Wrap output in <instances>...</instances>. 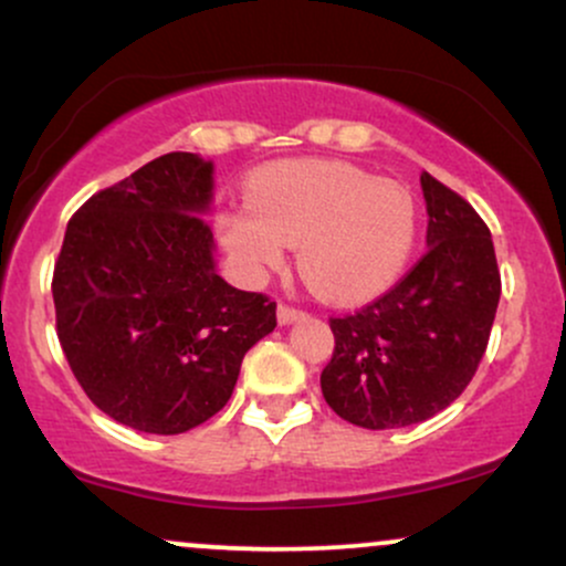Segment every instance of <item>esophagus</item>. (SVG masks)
Instances as JSON below:
<instances>
[{"label": "esophagus", "mask_w": 566, "mask_h": 566, "mask_svg": "<svg viewBox=\"0 0 566 566\" xmlns=\"http://www.w3.org/2000/svg\"><path fill=\"white\" fill-rule=\"evenodd\" d=\"M276 319H279V324H282V327H287V324H295V322L305 319V311H301V308H290V305L279 303Z\"/></svg>", "instance_id": "esophagus-1"}]
</instances>
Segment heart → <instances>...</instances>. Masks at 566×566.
I'll return each instance as SVG.
<instances>
[{"label":"heart","mask_w":566,"mask_h":566,"mask_svg":"<svg viewBox=\"0 0 566 566\" xmlns=\"http://www.w3.org/2000/svg\"><path fill=\"white\" fill-rule=\"evenodd\" d=\"M220 242L244 276L297 269L322 301L367 303L386 292L412 258L418 205L409 188L335 159L274 165L250 188V207L220 216Z\"/></svg>","instance_id":"obj_1"}]
</instances>
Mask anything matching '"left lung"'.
Masks as SVG:
<instances>
[{
	"label": "left lung",
	"instance_id": "obj_1",
	"mask_svg": "<svg viewBox=\"0 0 566 566\" xmlns=\"http://www.w3.org/2000/svg\"><path fill=\"white\" fill-rule=\"evenodd\" d=\"M426 255L359 314L329 319L335 350L322 373L327 405L382 431L423 423L465 391L500 301L490 229L463 197L423 172Z\"/></svg>",
	"mask_w": 566,
	"mask_h": 566
}]
</instances>
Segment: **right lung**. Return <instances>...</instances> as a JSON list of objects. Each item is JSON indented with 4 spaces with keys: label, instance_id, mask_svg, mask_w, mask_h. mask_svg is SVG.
<instances>
[{
    "label": "right lung",
    "instance_id": "1",
    "mask_svg": "<svg viewBox=\"0 0 566 566\" xmlns=\"http://www.w3.org/2000/svg\"><path fill=\"white\" fill-rule=\"evenodd\" d=\"M216 167L175 151L97 191L55 263L57 340L97 409L143 433H184L226 407L276 303L218 274L207 216Z\"/></svg>",
    "mask_w": 566,
    "mask_h": 566
}]
</instances>
